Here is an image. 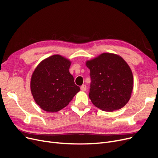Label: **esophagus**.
I'll return each instance as SVG.
<instances>
[{"mask_svg":"<svg viewBox=\"0 0 158 158\" xmlns=\"http://www.w3.org/2000/svg\"><path fill=\"white\" fill-rule=\"evenodd\" d=\"M86 85H82V86H81L80 87V89H81V90H82V91H83V92H85V90H86Z\"/></svg>","mask_w":158,"mask_h":158,"instance_id":"obj_1","label":"esophagus"}]
</instances>
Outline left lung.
I'll list each match as a JSON object with an SVG mask.
<instances>
[{
  "mask_svg": "<svg viewBox=\"0 0 158 158\" xmlns=\"http://www.w3.org/2000/svg\"><path fill=\"white\" fill-rule=\"evenodd\" d=\"M90 71L89 98L106 111L120 109L131 97L134 80L130 66L121 56L104 52L85 62Z\"/></svg>",
  "mask_w": 158,
  "mask_h": 158,
  "instance_id": "8db88e82",
  "label": "left lung"
}]
</instances>
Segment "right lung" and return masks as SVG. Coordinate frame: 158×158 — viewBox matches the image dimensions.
Instances as JSON below:
<instances>
[{
  "instance_id": "right-lung-1",
  "label": "right lung",
  "mask_w": 158,
  "mask_h": 158,
  "mask_svg": "<svg viewBox=\"0 0 158 158\" xmlns=\"http://www.w3.org/2000/svg\"><path fill=\"white\" fill-rule=\"evenodd\" d=\"M71 61L60 55L43 60L31 75L30 88L35 103L49 113L67 106L80 88L69 69Z\"/></svg>"
}]
</instances>
